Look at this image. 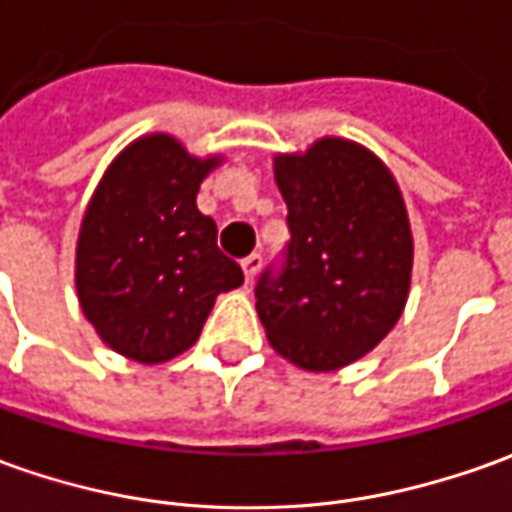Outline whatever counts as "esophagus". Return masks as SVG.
<instances>
[{
    "mask_svg": "<svg viewBox=\"0 0 512 512\" xmlns=\"http://www.w3.org/2000/svg\"><path fill=\"white\" fill-rule=\"evenodd\" d=\"M243 277H246V283H252L255 280V274L260 271V266H263V257L257 255H249V257H243Z\"/></svg>",
    "mask_w": 512,
    "mask_h": 512,
    "instance_id": "obj_1",
    "label": "esophagus"
}]
</instances>
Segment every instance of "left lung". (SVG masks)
I'll return each mask as SVG.
<instances>
[{
	"instance_id": "8db88e82",
	"label": "left lung",
	"mask_w": 512,
	"mask_h": 512,
	"mask_svg": "<svg viewBox=\"0 0 512 512\" xmlns=\"http://www.w3.org/2000/svg\"><path fill=\"white\" fill-rule=\"evenodd\" d=\"M274 182L291 241L283 266L257 280V316L280 356L330 373L401 319L415 257L406 204L387 165L342 137L274 156Z\"/></svg>"
}]
</instances>
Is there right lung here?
<instances>
[{
  "mask_svg": "<svg viewBox=\"0 0 512 512\" xmlns=\"http://www.w3.org/2000/svg\"><path fill=\"white\" fill-rule=\"evenodd\" d=\"M221 156L187 154L170 134L134 139L83 212L75 288L83 316L114 353L162 364L193 347L215 297L243 283L196 207Z\"/></svg>",
  "mask_w": 512,
  "mask_h": 512,
  "instance_id": "right-lung-1",
  "label": "right lung"
}]
</instances>
